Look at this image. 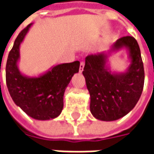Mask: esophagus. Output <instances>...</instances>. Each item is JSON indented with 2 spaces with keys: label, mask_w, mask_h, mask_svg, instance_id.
Masks as SVG:
<instances>
[{
  "label": "esophagus",
  "mask_w": 154,
  "mask_h": 154,
  "mask_svg": "<svg viewBox=\"0 0 154 154\" xmlns=\"http://www.w3.org/2000/svg\"><path fill=\"white\" fill-rule=\"evenodd\" d=\"M84 62H81L80 63V67H79V72H82V71H83V68H84Z\"/></svg>",
  "instance_id": "obj_1"
}]
</instances>
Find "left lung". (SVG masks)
<instances>
[{"label": "left lung", "instance_id": "obj_1", "mask_svg": "<svg viewBox=\"0 0 154 154\" xmlns=\"http://www.w3.org/2000/svg\"><path fill=\"white\" fill-rule=\"evenodd\" d=\"M129 48L131 64L124 73H111L104 53L86 57L82 74L91 97L90 110L95 118L113 121L129 113L138 102L144 83V69L138 42L132 36L117 39L111 51Z\"/></svg>", "mask_w": 154, "mask_h": 154}]
</instances>
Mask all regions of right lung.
<instances>
[{
    "instance_id": "add662e5",
    "label": "right lung",
    "mask_w": 154,
    "mask_h": 154,
    "mask_svg": "<svg viewBox=\"0 0 154 154\" xmlns=\"http://www.w3.org/2000/svg\"><path fill=\"white\" fill-rule=\"evenodd\" d=\"M32 24L15 38L5 67V80L12 100L28 116L38 120L54 119L63 108V95L72 77L78 72L80 63L59 64L38 77H27L17 67L20 45Z\"/></svg>"
}]
</instances>
